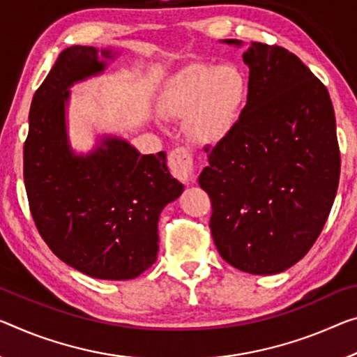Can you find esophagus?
I'll return each instance as SVG.
<instances>
[{
	"mask_svg": "<svg viewBox=\"0 0 357 357\" xmlns=\"http://www.w3.org/2000/svg\"><path fill=\"white\" fill-rule=\"evenodd\" d=\"M167 164L169 169H171V174L175 178H178L180 182H190L193 178L195 174V161H193V155L188 148L185 146H177L169 153L167 158Z\"/></svg>",
	"mask_w": 357,
	"mask_h": 357,
	"instance_id": "34e87169",
	"label": "esophagus"
}]
</instances>
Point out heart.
Instances as JSON below:
<instances>
[{
  "instance_id": "obj_1",
  "label": "heart",
  "mask_w": 357,
  "mask_h": 357,
  "mask_svg": "<svg viewBox=\"0 0 357 357\" xmlns=\"http://www.w3.org/2000/svg\"><path fill=\"white\" fill-rule=\"evenodd\" d=\"M248 96V81L234 65H193L169 89L162 109L188 118L186 128L197 140L215 142L238 123Z\"/></svg>"
}]
</instances>
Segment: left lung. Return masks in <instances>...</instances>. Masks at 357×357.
Instances as JSON below:
<instances>
[{
	"instance_id": "left-lung-1",
	"label": "left lung",
	"mask_w": 357,
	"mask_h": 357,
	"mask_svg": "<svg viewBox=\"0 0 357 357\" xmlns=\"http://www.w3.org/2000/svg\"><path fill=\"white\" fill-rule=\"evenodd\" d=\"M243 59L248 105L206 146L199 185L222 259L244 273L274 274L308 254L331 213L340 180L335 113L327 87L286 47L254 41Z\"/></svg>"
}]
</instances>
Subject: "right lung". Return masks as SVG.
I'll return each instance as SVG.
<instances>
[{"instance_id": "obj_1", "label": "right lung", "mask_w": 357, "mask_h": 357, "mask_svg": "<svg viewBox=\"0 0 357 357\" xmlns=\"http://www.w3.org/2000/svg\"><path fill=\"white\" fill-rule=\"evenodd\" d=\"M102 70L96 47L60 54L33 96L24 180L33 222L49 249L87 276L124 281L155 263L160 213L183 185L169 174L162 151L140 155L118 139L86 158L70 151L67 87Z\"/></svg>"}]
</instances>
